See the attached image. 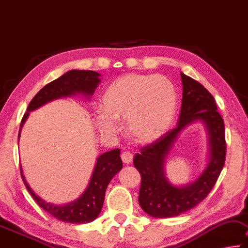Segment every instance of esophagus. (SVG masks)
Masks as SVG:
<instances>
[{
	"label": "esophagus",
	"instance_id": "esophagus-1",
	"mask_svg": "<svg viewBox=\"0 0 248 248\" xmlns=\"http://www.w3.org/2000/svg\"><path fill=\"white\" fill-rule=\"evenodd\" d=\"M122 160H123V162L125 165H128L131 164L132 160H133V155L129 152H124L122 153Z\"/></svg>",
	"mask_w": 248,
	"mask_h": 248
}]
</instances>
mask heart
<instances>
[{
  "mask_svg": "<svg viewBox=\"0 0 248 248\" xmlns=\"http://www.w3.org/2000/svg\"><path fill=\"white\" fill-rule=\"evenodd\" d=\"M177 105L176 88L166 77L129 74L105 90L94 124L104 135L112 136L119 131L117 121L125 120L134 140L151 144L167 132Z\"/></svg>",
  "mask_w": 248,
  "mask_h": 248,
  "instance_id": "b5f03b06",
  "label": "heart"
}]
</instances>
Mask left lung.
Wrapping results in <instances>:
<instances>
[{
	"label": "left lung",
	"instance_id": "1",
	"mask_svg": "<svg viewBox=\"0 0 248 248\" xmlns=\"http://www.w3.org/2000/svg\"><path fill=\"white\" fill-rule=\"evenodd\" d=\"M180 76L182 103L177 126L141 148L133 160L141 177L140 205L144 212L158 218L180 216L200 203L216 185L225 161L224 122L217 112L214 97L198 81L182 72ZM194 121H201L208 133V164L194 182L185 186H174L165 176V159L180 133Z\"/></svg>",
	"mask_w": 248,
	"mask_h": 248
}]
</instances>
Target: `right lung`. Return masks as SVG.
<instances>
[{"label":"right lung","mask_w":248,"mask_h":248,"mask_svg":"<svg viewBox=\"0 0 248 248\" xmlns=\"http://www.w3.org/2000/svg\"><path fill=\"white\" fill-rule=\"evenodd\" d=\"M100 77V74L91 70H70L59 77L58 79L46 84L37 94L32 97L31 103L28 104L27 112L24 114L21 122L18 140L19 136H21L22 127L28 115H30V112L35 111V109L43 107L44 104L50 102V101L62 99V97H70L80 94L89 100L94 93L96 87L99 86L101 81ZM120 154L121 151L116 148L97 157L90 181H89V185L84 192L77 200L62 205L45 201L32 191V189L24 177L21 167L22 178L27 190L40 208L47 211L48 213L58 218L59 221L75 223V224H84V223L92 222L99 217L103 206L105 190L108 188V185L112 180V178L123 167Z\"/></svg>","instance_id":"add662e5"}]
</instances>
